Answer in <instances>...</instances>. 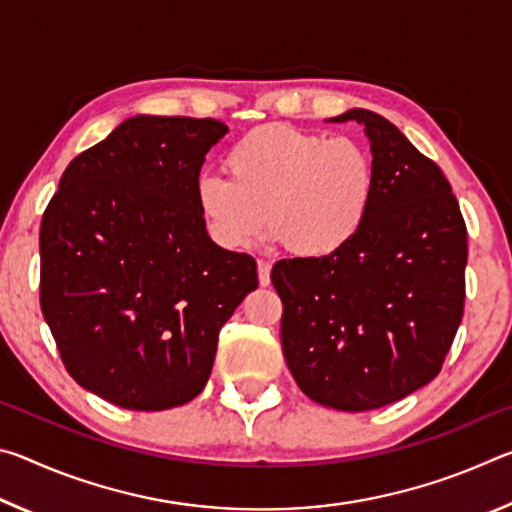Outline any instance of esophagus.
Wrapping results in <instances>:
<instances>
[{
	"label": "esophagus",
	"mask_w": 512,
	"mask_h": 512,
	"mask_svg": "<svg viewBox=\"0 0 512 512\" xmlns=\"http://www.w3.org/2000/svg\"><path fill=\"white\" fill-rule=\"evenodd\" d=\"M257 277L262 287H268L271 284V264L266 259H257Z\"/></svg>",
	"instance_id": "1"
}]
</instances>
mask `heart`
<instances>
[{
  "mask_svg": "<svg viewBox=\"0 0 512 512\" xmlns=\"http://www.w3.org/2000/svg\"><path fill=\"white\" fill-rule=\"evenodd\" d=\"M230 178L201 176L194 194L216 244L248 248L271 228L268 241L309 259L348 248L366 225L377 173L366 146L293 126H262L225 155Z\"/></svg>",
  "mask_w": 512,
  "mask_h": 512,
  "instance_id": "1",
  "label": "heart"
}]
</instances>
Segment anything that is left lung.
<instances>
[{
  "instance_id": "obj_1",
  "label": "left lung",
  "mask_w": 512,
  "mask_h": 512,
  "mask_svg": "<svg viewBox=\"0 0 512 512\" xmlns=\"http://www.w3.org/2000/svg\"><path fill=\"white\" fill-rule=\"evenodd\" d=\"M377 173L359 237L325 259H282V352L309 400L361 413L438 375L461 325L467 230L447 178L377 112L352 108Z\"/></svg>"
}]
</instances>
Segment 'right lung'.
I'll list each match as a JSON object with an SVG mask.
<instances>
[{
	"instance_id": "obj_1",
	"label": "right lung",
	"mask_w": 512,
	"mask_h": 512,
	"mask_svg": "<svg viewBox=\"0 0 512 512\" xmlns=\"http://www.w3.org/2000/svg\"><path fill=\"white\" fill-rule=\"evenodd\" d=\"M216 119L135 115L69 162L40 225V307L85 391L121 409L192 402L257 264L196 205Z\"/></svg>"
}]
</instances>
